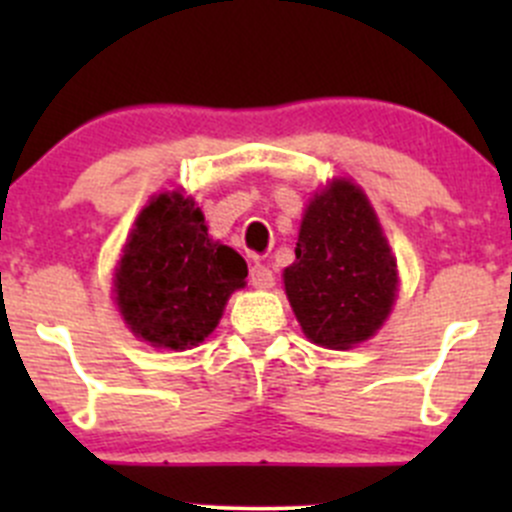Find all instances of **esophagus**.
<instances>
[{"mask_svg": "<svg viewBox=\"0 0 512 512\" xmlns=\"http://www.w3.org/2000/svg\"><path fill=\"white\" fill-rule=\"evenodd\" d=\"M250 282H252V287H257V289H270L272 285H275V275H272L270 267L257 262V265H252V270H250Z\"/></svg>", "mask_w": 512, "mask_h": 512, "instance_id": "1", "label": "esophagus"}]
</instances>
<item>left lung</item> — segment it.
Returning a JSON list of instances; mask_svg holds the SVG:
<instances>
[{
	"label": "left lung",
	"mask_w": 512,
	"mask_h": 512,
	"mask_svg": "<svg viewBox=\"0 0 512 512\" xmlns=\"http://www.w3.org/2000/svg\"><path fill=\"white\" fill-rule=\"evenodd\" d=\"M285 270L289 304L309 342L349 349L369 339L396 299V262L369 200L349 180L314 195Z\"/></svg>",
	"instance_id": "1"
}]
</instances>
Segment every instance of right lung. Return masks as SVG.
I'll return each instance as SVG.
<instances>
[{
  "instance_id": "obj_1",
  "label": "right lung",
  "mask_w": 512,
  "mask_h": 512,
  "mask_svg": "<svg viewBox=\"0 0 512 512\" xmlns=\"http://www.w3.org/2000/svg\"><path fill=\"white\" fill-rule=\"evenodd\" d=\"M245 277V260L213 242L193 200L163 193L138 215L118 262L116 302L136 337L178 352L218 327Z\"/></svg>"
}]
</instances>
